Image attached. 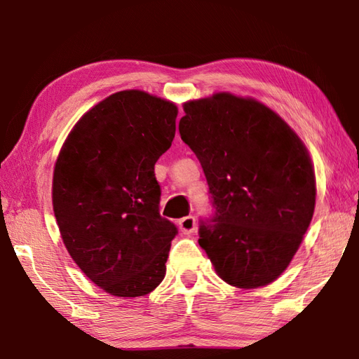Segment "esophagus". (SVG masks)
<instances>
[{"instance_id": "esophagus-1", "label": "esophagus", "mask_w": 359, "mask_h": 359, "mask_svg": "<svg viewBox=\"0 0 359 359\" xmlns=\"http://www.w3.org/2000/svg\"><path fill=\"white\" fill-rule=\"evenodd\" d=\"M179 228L184 234H191L194 229H196V218H194L193 215H188V217H184L180 218L179 220Z\"/></svg>"}]
</instances>
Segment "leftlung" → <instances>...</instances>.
I'll return each instance as SVG.
<instances>
[{"mask_svg": "<svg viewBox=\"0 0 359 359\" xmlns=\"http://www.w3.org/2000/svg\"><path fill=\"white\" fill-rule=\"evenodd\" d=\"M182 141L201 163L212 214L201 245L224 282L258 288L294 257L315 209V174L296 133L261 102L217 93L190 101Z\"/></svg>", "mask_w": 359, "mask_h": 359, "instance_id": "1", "label": "left lung"}]
</instances>
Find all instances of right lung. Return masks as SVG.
Instances as JSON below:
<instances>
[{"instance_id":"obj_1","label":"right lung","mask_w":359,"mask_h":359,"mask_svg":"<svg viewBox=\"0 0 359 359\" xmlns=\"http://www.w3.org/2000/svg\"><path fill=\"white\" fill-rule=\"evenodd\" d=\"M177 107L139 90L114 93L77 121L53 171V212L71 258L120 297L165 278L177 226L160 215L155 163L171 147Z\"/></svg>"}]
</instances>
